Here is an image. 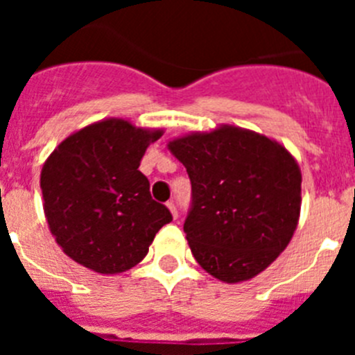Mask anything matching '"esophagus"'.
<instances>
[{
    "label": "esophagus",
    "mask_w": 355,
    "mask_h": 355,
    "mask_svg": "<svg viewBox=\"0 0 355 355\" xmlns=\"http://www.w3.org/2000/svg\"><path fill=\"white\" fill-rule=\"evenodd\" d=\"M167 208L171 209L172 216H174V218H178V208H175V205H174V202H172V200H171V202H167Z\"/></svg>",
    "instance_id": "1"
}]
</instances>
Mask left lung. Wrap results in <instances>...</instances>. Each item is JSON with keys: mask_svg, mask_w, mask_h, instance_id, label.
Here are the masks:
<instances>
[{"mask_svg": "<svg viewBox=\"0 0 355 355\" xmlns=\"http://www.w3.org/2000/svg\"><path fill=\"white\" fill-rule=\"evenodd\" d=\"M168 149L192 181L183 229L196 261L229 284L261 274L299 224L302 174L290 150L229 124L171 140Z\"/></svg>", "mask_w": 355, "mask_h": 355, "instance_id": "left-lung-1", "label": "left lung"}]
</instances>
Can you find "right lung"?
<instances>
[{
  "instance_id": "obj_1",
  "label": "right lung",
  "mask_w": 355,
  "mask_h": 355,
  "mask_svg": "<svg viewBox=\"0 0 355 355\" xmlns=\"http://www.w3.org/2000/svg\"><path fill=\"white\" fill-rule=\"evenodd\" d=\"M162 135L105 119L69 135L44 162V215L69 258L103 275L146 258L156 233L172 220L139 171L149 144Z\"/></svg>"
}]
</instances>
